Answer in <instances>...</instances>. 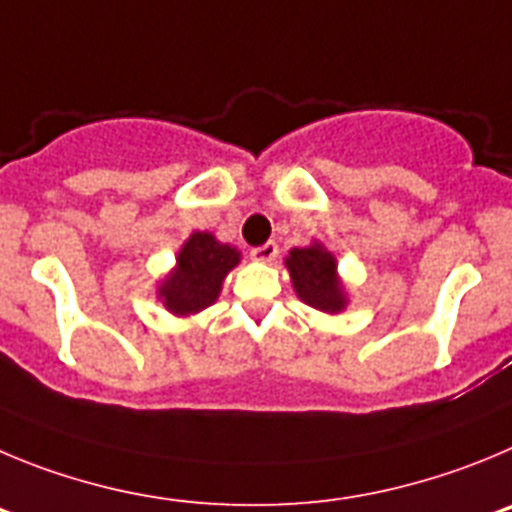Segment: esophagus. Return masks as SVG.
<instances>
[{"mask_svg":"<svg viewBox=\"0 0 512 512\" xmlns=\"http://www.w3.org/2000/svg\"><path fill=\"white\" fill-rule=\"evenodd\" d=\"M250 255L260 262H270L278 257V245H275V242H265V245H260V247H252Z\"/></svg>","mask_w":512,"mask_h":512,"instance_id":"34e87169","label":"esophagus"}]
</instances>
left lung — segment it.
I'll return each mask as SVG.
<instances>
[{"instance_id":"left-lung-1","label":"left lung","mask_w":512,"mask_h":512,"mask_svg":"<svg viewBox=\"0 0 512 512\" xmlns=\"http://www.w3.org/2000/svg\"><path fill=\"white\" fill-rule=\"evenodd\" d=\"M293 278V288L306 301L308 306L319 308V311L336 313L344 308L342 285L336 280L334 257L326 252L321 245L301 247V250H290V257L285 260Z\"/></svg>"}]
</instances>
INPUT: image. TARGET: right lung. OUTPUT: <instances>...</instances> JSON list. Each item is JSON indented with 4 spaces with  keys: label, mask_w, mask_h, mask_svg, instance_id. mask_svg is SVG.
Wrapping results in <instances>:
<instances>
[{
    "label": "right lung",
    "mask_w": 512,
    "mask_h": 512,
    "mask_svg": "<svg viewBox=\"0 0 512 512\" xmlns=\"http://www.w3.org/2000/svg\"><path fill=\"white\" fill-rule=\"evenodd\" d=\"M239 262V252L216 242L211 234L196 232L178 255V270L160 288L165 306L173 313H196L219 296L224 275Z\"/></svg>",
    "instance_id": "right-lung-1"
}]
</instances>
